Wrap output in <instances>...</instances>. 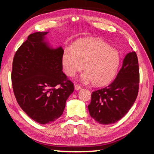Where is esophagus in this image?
<instances>
[{
    "label": "esophagus",
    "instance_id": "obj_1",
    "mask_svg": "<svg viewBox=\"0 0 154 154\" xmlns=\"http://www.w3.org/2000/svg\"><path fill=\"white\" fill-rule=\"evenodd\" d=\"M75 89L76 90H79L80 89H82V86H80V85H78V84H75Z\"/></svg>",
    "mask_w": 154,
    "mask_h": 154
}]
</instances>
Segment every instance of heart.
Masks as SVG:
<instances>
[{"label": "heart", "instance_id": "b5f03b06", "mask_svg": "<svg viewBox=\"0 0 154 154\" xmlns=\"http://www.w3.org/2000/svg\"><path fill=\"white\" fill-rule=\"evenodd\" d=\"M64 72L72 77L82 71L85 72L81 81L88 83L93 82L102 86L113 79L118 71L120 57L119 52L108 44L96 38H86L77 41L73 48L65 49L62 56Z\"/></svg>", "mask_w": 154, "mask_h": 154}]
</instances>
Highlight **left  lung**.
Masks as SVG:
<instances>
[{
    "label": "left lung",
    "mask_w": 154,
    "mask_h": 154,
    "mask_svg": "<svg viewBox=\"0 0 154 154\" xmlns=\"http://www.w3.org/2000/svg\"><path fill=\"white\" fill-rule=\"evenodd\" d=\"M139 69L137 54H127L116 78L102 89L92 93L88 106L92 118L100 124H114L133 105L139 92Z\"/></svg>",
    "instance_id": "left-lung-1"
}]
</instances>
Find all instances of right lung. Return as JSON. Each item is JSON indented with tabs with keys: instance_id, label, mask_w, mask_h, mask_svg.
Here are the masks:
<instances>
[{
	"instance_id": "1",
	"label": "right lung",
	"mask_w": 154,
	"mask_h": 154,
	"mask_svg": "<svg viewBox=\"0 0 154 154\" xmlns=\"http://www.w3.org/2000/svg\"><path fill=\"white\" fill-rule=\"evenodd\" d=\"M48 32L30 34L13 60L11 81L17 103L31 119L41 124L60 117L74 85L62 72V47L51 48Z\"/></svg>"
}]
</instances>
